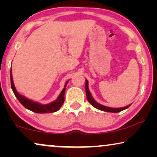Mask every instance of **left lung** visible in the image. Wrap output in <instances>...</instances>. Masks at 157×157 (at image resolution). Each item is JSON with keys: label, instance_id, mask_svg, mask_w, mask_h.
<instances>
[{"label": "left lung", "instance_id": "1", "mask_svg": "<svg viewBox=\"0 0 157 157\" xmlns=\"http://www.w3.org/2000/svg\"><path fill=\"white\" fill-rule=\"evenodd\" d=\"M85 89H86V97L87 100L90 104H91L92 106L95 108L99 109L101 111H106V112H113V113H118L120 112V111L124 110V109H127L128 107L130 106V105H128L125 107H121V108H110V107H107L105 106H103V105L98 104L96 101L94 99L93 97H92L91 94L90 93L89 87H88V81L86 79V86H85Z\"/></svg>", "mask_w": 157, "mask_h": 157}]
</instances>
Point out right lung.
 <instances>
[{
	"instance_id": "obj_1",
	"label": "right lung",
	"mask_w": 157,
	"mask_h": 157,
	"mask_svg": "<svg viewBox=\"0 0 157 157\" xmlns=\"http://www.w3.org/2000/svg\"><path fill=\"white\" fill-rule=\"evenodd\" d=\"M68 81L66 83L65 86H64V89L62 90V91L60 94L59 97L55 101H53L51 104H46V105H42L38 103L34 102L33 101L28 99L27 98L24 97V96H21L17 92L16 88H15L13 81V77H12V72H11V68H10V84H11V88L15 94V96H16V98H18V100L20 101L21 104L25 107V109L31 110L35 113H52L56 112L59 109L61 108L62 105H63L64 102V94H65L66 91V86L67 84Z\"/></svg>"
}]
</instances>
